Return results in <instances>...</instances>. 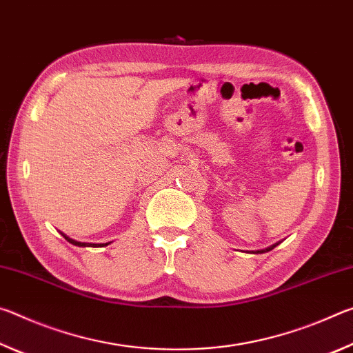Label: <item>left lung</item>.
I'll return each mask as SVG.
<instances>
[{"mask_svg":"<svg viewBox=\"0 0 353 353\" xmlns=\"http://www.w3.org/2000/svg\"><path fill=\"white\" fill-rule=\"evenodd\" d=\"M277 244H279V243H276V244H272V246H270V248H266V249H261V250H255V252H254V254H263V252H270V250H272L274 248H276V246H277Z\"/></svg>","mask_w":353,"mask_h":353,"instance_id":"obj_1","label":"left lung"}]
</instances>
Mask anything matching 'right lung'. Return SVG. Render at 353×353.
I'll return each instance as SVG.
<instances>
[{"instance_id": "1", "label": "right lung", "mask_w": 353, "mask_h": 353, "mask_svg": "<svg viewBox=\"0 0 353 353\" xmlns=\"http://www.w3.org/2000/svg\"><path fill=\"white\" fill-rule=\"evenodd\" d=\"M61 234H62V236L65 238V240H67V241H70L71 244H74V246H79V248H103V246H107V244H110V243H103V244H94V243H82V241H76V240H73V238H70V236H67V235H65L63 234V232H61Z\"/></svg>"}]
</instances>
